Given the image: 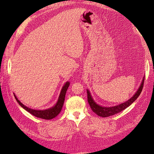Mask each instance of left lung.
I'll use <instances>...</instances> for the list:
<instances>
[{
	"mask_svg": "<svg viewBox=\"0 0 154 154\" xmlns=\"http://www.w3.org/2000/svg\"><path fill=\"white\" fill-rule=\"evenodd\" d=\"M143 82H144V77L142 80V82L140 85L138 90L137 91V92L134 94L133 97L130 99L126 101L125 103H123L119 105L112 106V107H103L101 106L99 104H97L94 102V100L93 99L91 95V93L89 90H87V99H88V103H89V105L91 106V109H92L93 112L97 114L98 116H102V117H108L110 116H112L114 114H116L117 113L120 112L121 111H122L127 107H128L130 104H132L134 101L137 99V98L139 97V95L141 93L142 89H143Z\"/></svg>",
	"mask_w": 154,
	"mask_h": 154,
	"instance_id": "obj_1",
	"label": "left lung"
}]
</instances>
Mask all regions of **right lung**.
<instances>
[{
	"instance_id": "1",
	"label": "right lung",
	"mask_w": 154,
	"mask_h": 154,
	"mask_svg": "<svg viewBox=\"0 0 154 154\" xmlns=\"http://www.w3.org/2000/svg\"><path fill=\"white\" fill-rule=\"evenodd\" d=\"M69 84H70L69 82L65 83L64 86L61 89V93H60V96H59L57 103L55 104V105L54 106L50 108V109H46V110H38L31 109H30V108H28L27 106H26L25 105H24V104H23L22 103H20V101L17 99V97H16L15 94H14V97H15L16 101L23 108V109H25L26 111H28V112L32 114V115H34L35 117L40 118V119H42L51 120L52 119H54V118H55V116H57L58 114L60 113L61 110L62 109V107H63V103H64L65 94H66L67 90L68 89L69 86Z\"/></svg>"
}]
</instances>
